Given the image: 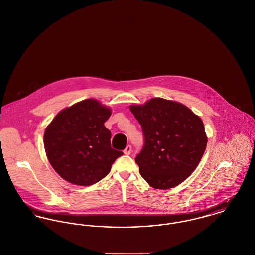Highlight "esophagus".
<instances>
[{
	"mask_svg": "<svg viewBox=\"0 0 255 255\" xmlns=\"http://www.w3.org/2000/svg\"><path fill=\"white\" fill-rule=\"evenodd\" d=\"M123 152H124L125 155H130L131 152H132V146H131L130 144H128V145L125 147V149L123 150Z\"/></svg>",
	"mask_w": 255,
	"mask_h": 255,
	"instance_id": "obj_1",
	"label": "esophagus"
}]
</instances>
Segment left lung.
Listing matches in <instances>:
<instances>
[{
	"instance_id": "obj_1",
	"label": "left lung",
	"mask_w": 255,
	"mask_h": 255,
	"mask_svg": "<svg viewBox=\"0 0 255 255\" xmlns=\"http://www.w3.org/2000/svg\"><path fill=\"white\" fill-rule=\"evenodd\" d=\"M130 110L144 138L135 159L140 175L155 189L176 187L194 172L206 148L202 120L186 106L163 98Z\"/></svg>"
}]
</instances>
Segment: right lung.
Instances as JSON below:
<instances>
[{
	"label": "right lung",
	"mask_w": 255,
	"mask_h": 255,
	"mask_svg": "<svg viewBox=\"0 0 255 255\" xmlns=\"http://www.w3.org/2000/svg\"><path fill=\"white\" fill-rule=\"evenodd\" d=\"M111 110L87 99L62 110L48 125L44 147L48 160L63 179L90 186L107 176L123 152L111 146L104 122Z\"/></svg>",
	"instance_id": "right-lung-1"
}]
</instances>
